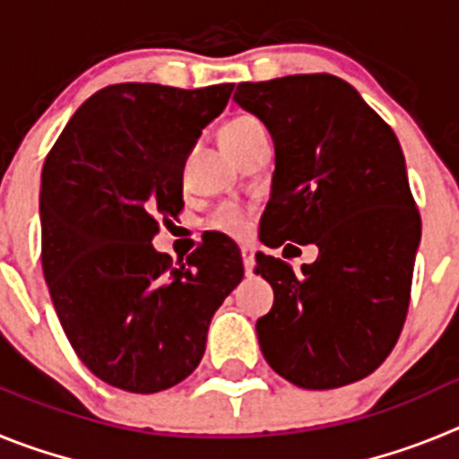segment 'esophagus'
I'll list each match as a JSON object with an SVG mask.
<instances>
[{
    "instance_id": "1",
    "label": "esophagus",
    "mask_w": 459,
    "mask_h": 459,
    "mask_svg": "<svg viewBox=\"0 0 459 459\" xmlns=\"http://www.w3.org/2000/svg\"><path fill=\"white\" fill-rule=\"evenodd\" d=\"M241 257H243V266H246V273H253L255 266V250L248 248V246H243L241 248Z\"/></svg>"
}]
</instances>
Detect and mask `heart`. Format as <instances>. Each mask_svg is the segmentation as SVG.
Instances as JSON below:
<instances>
[{"label":"heart","instance_id":"1","mask_svg":"<svg viewBox=\"0 0 459 459\" xmlns=\"http://www.w3.org/2000/svg\"><path fill=\"white\" fill-rule=\"evenodd\" d=\"M264 131V126L262 121L255 119V117H237V119L227 121L225 128H222V144L225 149H234L238 147L241 142H246L248 137H253L255 133ZM211 225L218 227V230H225V232H243V227H246V213H243L238 206H221L216 211V216L211 221Z\"/></svg>","mask_w":459,"mask_h":459}]
</instances>
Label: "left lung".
<instances>
[{
	"label": "left lung",
	"mask_w": 459,
	"mask_h": 459,
	"mask_svg": "<svg viewBox=\"0 0 459 459\" xmlns=\"http://www.w3.org/2000/svg\"><path fill=\"white\" fill-rule=\"evenodd\" d=\"M234 100L264 121L275 172L262 241L319 248L294 273L257 253L273 307L257 319L266 363L310 391L375 372L407 319L420 216L395 133L351 84L328 75L241 82Z\"/></svg>",
	"instance_id": "8db88e82"
}]
</instances>
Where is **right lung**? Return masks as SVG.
<instances>
[{
  "label": "right lung",
  "instance_id": "add662e5",
  "mask_svg": "<svg viewBox=\"0 0 459 459\" xmlns=\"http://www.w3.org/2000/svg\"><path fill=\"white\" fill-rule=\"evenodd\" d=\"M234 84H112L71 117L40 174V262L78 359L109 386L158 393L200 366L213 312L241 282L227 237L174 266L152 246L184 209V168Z\"/></svg>",
  "mask_w": 459,
  "mask_h": 459
}]
</instances>
